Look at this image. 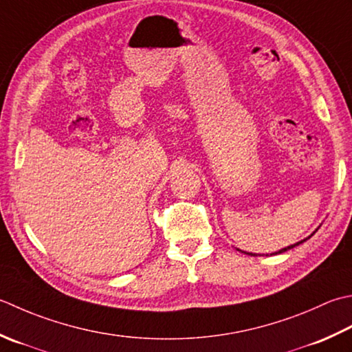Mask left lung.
<instances>
[{"label":"left lung","mask_w":352,"mask_h":352,"mask_svg":"<svg viewBox=\"0 0 352 352\" xmlns=\"http://www.w3.org/2000/svg\"><path fill=\"white\" fill-rule=\"evenodd\" d=\"M305 241V239H304ZM304 241H300V243H298V244H294V245H290V247H287V249H282L280 252H278V253H282V252H287V250H290V249H293V247H296V245H299V244H302L304 243Z\"/></svg>","instance_id":"obj_1"}]
</instances>
